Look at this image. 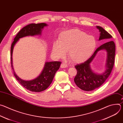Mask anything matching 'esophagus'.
Listing matches in <instances>:
<instances>
[{
    "mask_svg": "<svg viewBox=\"0 0 123 123\" xmlns=\"http://www.w3.org/2000/svg\"><path fill=\"white\" fill-rule=\"evenodd\" d=\"M67 67H68L67 65L65 63H62L61 65V68H67Z\"/></svg>",
    "mask_w": 123,
    "mask_h": 123,
    "instance_id": "esophagus-1",
    "label": "esophagus"
}]
</instances>
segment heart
I'll return each mask as SVG.
<instances>
[{
    "label": "heart",
    "mask_w": 123,
    "mask_h": 123,
    "mask_svg": "<svg viewBox=\"0 0 123 123\" xmlns=\"http://www.w3.org/2000/svg\"><path fill=\"white\" fill-rule=\"evenodd\" d=\"M59 41L52 45V53L57 58L63 57L68 51L69 59L74 63H82L92 55L96 46V40L91 36L78 29L62 32Z\"/></svg>",
    "instance_id": "heart-1"
}]
</instances>
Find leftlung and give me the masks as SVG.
Here are the masks:
<instances>
[{
    "instance_id": "1",
    "label": "left lung",
    "mask_w": 123,
    "mask_h": 123,
    "mask_svg": "<svg viewBox=\"0 0 123 123\" xmlns=\"http://www.w3.org/2000/svg\"><path fill=\"white\" fill-rule=\"evenodd\" d=\"M96 28L100 32L99 40L107 39L108 42L98 47L92 56L85 62L75 66L77 74L74 81L78 87L85 91H92L100 86L110 76L114 63L115 45L114 42L111 40L112 36L102 27L97 26ZM103 49L107 53L106 69L103 73L98 74L92 71L90 63L97 52Z\"/></svg>"
}]
</instances>
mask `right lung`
Listing matches in <instances>:
<instances>
[{"mask_svg":"<svg viewBox=\"0 0 123 123\" xmlns=\"http://www.w3.org/2000/svg\"><path fill=\"white\" fill-rule=\"evenodd\" d=\"M48 25L44 23H32L23 28L17 34L14 38L11 47V60L12 67V52L14 45L20 38L28 36H40L42 30ZM61 62L58 61L46 62L41 74L37 78L31 80H24L19 78L13 71V74L16 80L27 90L33 92H41L49 86L51 83L56 72L58 71Z\"/></svg>","mask_w":123,"mask_h":123,"instance_id":"1","label":"right lung"}]
</instances>
